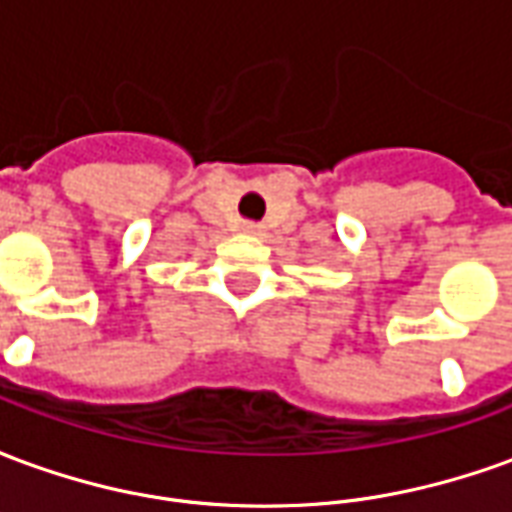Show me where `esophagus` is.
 <instances>
[{
	"label": "esophagus",
	"mask_w": 512,
	"mask_h": 512,
	"mask_svg": "<svg viewBox=\"0 0 512 512\" xmlns=\"http://www.w3.org/2000/svg\"><path fill=\"white\" fill-rule=\"evenodd\" d=\"M241 233L257 235V233H260V224H257V222H241Z\"/></svg>",
	"instance_id": "esophagus-1"
}]
</instances>
